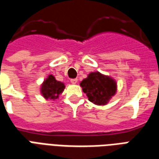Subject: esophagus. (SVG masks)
Masks as SVG:
<instances>
[{
    "label": "esophagus",
    "instance_id": "obj_1",
    "mask_svg": "<svg viewBox=\"0 0 159 159\" xmlns=\"http://www.w3.org/2000/svg\"><path fill=\"white\" fill-rule=\"evenodd\" d=\"M70 83H72V84H76V83H77V79H76V78L71 79L70 80Z\"/></svg>",
    "mask_w": 159,
    "mask_h": 159
}]
</instances>
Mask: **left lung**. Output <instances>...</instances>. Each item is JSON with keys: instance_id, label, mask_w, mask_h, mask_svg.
<instances>
[{"instance_id": "left-lung-1", "label": "left lung", "mask_w": 159, "mask_h": 159, "mask_svg": "<svg viewBox=\"0 0 159 159\" xmlns=\"http://www.w3.org/2000/svg\"><path fill=\"white\" fill-rule=\"evenodd\" d=\"M89 100L98 106H105L117 93V83L111 76L99 71L89 73L80 83Z\"/></svg>"}]
</instances>
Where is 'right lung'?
<instances>
[{
  "mask_svg": "<svg viewBox=\"0 0 159 159\" xmlns=\"http://www.w3.org/2000/svg\"><path fill=\"white\" fill-rule=\"evenodd\" d=\"M65 84L55 79L52 75H49L41 86V93L46 100H55L65 89Z\"/></svg>",
  "mask_w": 159,
  "mask_h": 159,
  "instance_id": "obj_1",
  "label": "right lung"
}]
</instances>
